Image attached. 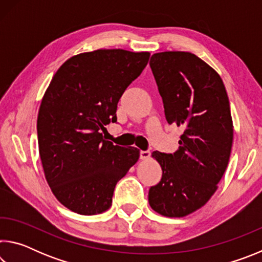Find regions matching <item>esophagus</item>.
Instances as JSON below:
<instances>
[{"label":"esophagus","instance_id":"esophagus-1","mask_svg":"<svg viewBox=\"0 0 262 262\" xmlns=\"http://www.w3.org/2000/svg\"><path fill=\"white\" fill-rule=\"evenodd\" d=\"M150 155H151V152H150L149 150H145V151H141L140 152V157H141V159H143V161H145V159H148L150 157Z\"/></svg>","mask_w":262,"mask_h":262}]
</instances>
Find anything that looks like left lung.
<instances>
[{
	"mask_svg": "<svg viewBox=\"0 0 262 262\" xmlns=\"http://www.w3.org/2000/svg\"><path fill=\"white\" fill-rule=\"evenodd\" d=\"M149 64L167 122L184 129L176 152L151 155L163 176L149 189V205L184 217L209 201L227 170L233 141L228 94L216 70L189 52L156 53Z\"/></svg>",
	"mask_w": 262,
	"mask_h": 262,
	"instance_id": "obj_1",
	"label": "left lung"
}]
</instances>
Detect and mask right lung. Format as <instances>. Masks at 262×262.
<instances>
[{"label": "right lung", "instance_id": "1", "mask_svg": "<svg viewBox=\"0 0 262 262\" xmlns=\"http://www.w3.org/2000/svg\"><path fill=\"white\" fill-rule=\"evenodd\" d=\"M149 57L125 50L74 55L42 97L37 132L43 173L55 198L74 212L107 210L115 185L139 161V149L114 145L103 134L117 122L118 101Z\"/></svg>", "mask_w": 262, "mask_h": 262}]
</instances>
